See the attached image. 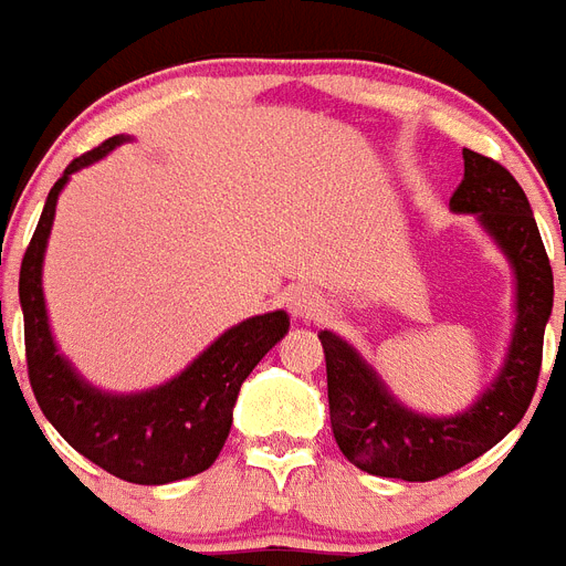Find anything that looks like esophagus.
I'll use <instances>...</instances> for the list:
<instances>
[{
  "label": "esophagus",
  "instance_id": "1",
  "mask_svg": "<svg viewBox=\"0 0 566 566\" xmlns=\"http://www.w3.org/2000/svg\"><path fill=\"white\" fill-rule=\"evenodd\" d=\"M286 306H289V312L295 315V318L310 321V318H318L321 315V310H324V297H321L312 286H297L289 292Z\"/></svg>",
  "mask_w": 566,
  "mask_h": 566
}]
</instances>
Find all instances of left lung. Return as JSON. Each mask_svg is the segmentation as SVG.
I'll list each match as a JSON object with an SVG mask.
<instances>
[{"mask_svg": "<svg viewBox=\"0 0 566 566\" xmlns=\"http://www.w3.org/2000/svg\"><path fill=\"white\" fill-rule=\"evenodd\" d=\"M462 155L464 178L450 210L473 212L512 262L517 280L512 345L476 403L462 415L429 418L406 409L345 338L321 329L333 436L347 462L374 476L429 482L464 468L517 427L541 377L544 329L553 315V269L535 216L512 171L470 148Z\"/></svg>", "mask_w": 566, "mask_h": 566, "instance_id": "obj_1", "label": "left lung"}]
</instances>
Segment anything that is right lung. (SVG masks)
<instances>
[{
    "instance_id": "1",
    "label": "right lung",
    "mask_w": 566,
    "mask_h": 566,
    "mask_svg": "<svg viewBox=\"0 0 566 566\" xmlns=\"http://www.w3.org/2000/svg\"><path fill=\"white\" fill-rule=\"evenodd\" d=\"M125 139L128 137L104 139L98 148L75 157L49 189L46 207L20 269L25 361L38 406L66 438V444L125 482L166 485L196 476L219 459L233 423L239 388L256 361L286 336L289 315L277 310L242 321L221 333L178 377L137 395L102 391L72 368V361L54 345L43 301V256L54 207L70 175L111 155Z\"/></svg>"
}]
</instances>
